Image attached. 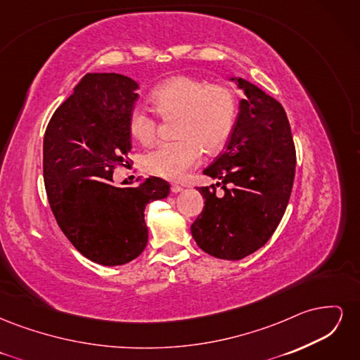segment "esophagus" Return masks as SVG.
I'll return each mask as SVG.
<instances>
[{
	"label": "esophagus",
	"mask_w": 360,
	"mask_h": 360,
	"mask_svg": "<svg viewBox=\"0 0 360 360\" xmlns=\"http://www.w3.org/2000/svg\"><path fill=\"white\" fill-rule=\"evenodd\" d=\"M181 191H183V188L179 186V184H171V192H172V193H179V192H181Z\"/></svg>",
	"instance_id": "obj_1"
}]
</instances>
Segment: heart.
<instances>
[{
  "label": "heart",
  "mask_w": 360,
  "mask_h": 360,
  "mask_svg": "<svg viewBox=\"0 0 360 360\" xmlns=\"http://www.w3.org/2000/svg\"><path fill=\"white\" fill-rule=\"evenodd\" d=\"M153 110L163 120H174L177 141L162 143L148 151L144 165L155 176L180 180L197 167L207 153L219 151L230 139L237 96L231 86L210 84L191 76H174L150 93ZM129 132L141 144H151L158 136V118L144 106H134L127 118Z\"/></svg>",
  "instance_id": "b5f03b06"
}]
</instances>
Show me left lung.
Here are the masks:
<instances>
[{
    "label": "left lung",
    "mask_w": 360,
    "mask_h": 360,
    "mask_svg": "<svg viewBox=\"0 0 360 360\" xmlns=\"http://www.w3.org/2000/svg\"><path fill=\"white\" fill-rule=\"evenodd\" d=\"M236 81L246 97L226 148L204 169L205 176L221 180L216 186L226 193L219 199L214 184L198 188L204 209L191 226L204 252L233 261L255 252L275 233L296 171V148L284 108L258 86L242 78Z\"/></svg>",
    "instance_id": "1"
}]
</instances>
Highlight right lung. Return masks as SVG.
<instances>
[{"label": "right lung", "mask_w": 360, "mask_h": 360, "mask_svg": "<svg viewBox=\"0 0 360 360\" xmlns=\"http://www.w3.org/2000/svg\"><path fill=\"white\" fill-rule=\"evenodd\" d=\"M136 90L123 75H85L43 138V179L57 224L84 257L103 266H122L143 254L146 205L169 193V183L159 177L136 188L112 183L114 169L129 163L127 118Z\"/></svg>", "instance_id": "obj_1"}]
</instances>
